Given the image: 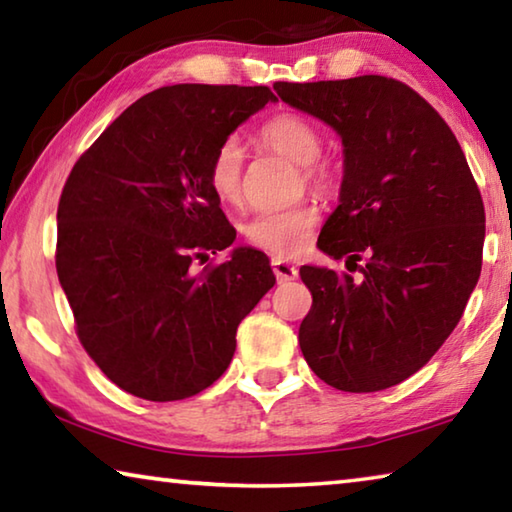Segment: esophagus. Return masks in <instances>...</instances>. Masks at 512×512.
I'll list each match as a JSON object with an SVG mask.
<instances>
[{"instance_id": "obj_1", "label": "esophagus", "mask_w": 512, "mask_h": 512, "mask_svg": "<svg viewBox=\"0 0 512 512\" xmlns=\"http://www.w3.org/2000/svg\"><path fill=\"white\" fill-rule=\"evenodd\" d=\"M271 266H273V273L277 277V282H289V280H296L298 277V268L289 264L287 259H280V257H273L271 259Z\"/></svg>"}]
</instances>
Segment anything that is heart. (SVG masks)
<instances>
[{"mask_svg":"<svg viewBox=\"0 0 512 512\" xmlns=\"http://www.w3.org/2000/svg\"><path fill=\"white\" fill-rule=\"evenodd\" d=\"M259 142L266 149L300 164L305 185L314 192H329L336 180L332 160L320 155L323 133L314 119L302 112H277L259 128ZM207 183L223 205L235 207L244 201V149L230 137L216 146L207 164ZM320 212L314 201H300L284 210H264L244 223V237L250 246L277 257L302 253L314 235Z\"/></svg>","mask_w":512,"mask_h":512,"instance_id":"b5f03b06","label":"heart"}]
</instances>
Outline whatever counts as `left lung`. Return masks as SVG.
Instances as JSON below:
<instances>
[{
  "label": "left lung",
  "instance_id": "left-lung-1",
  "mask_svg": "<svg viewBox=\"0 0 512 512\" xmlns=\"http://www.w3.org/2000/svg\"><path fill=\"white\" fill-rule=\"evenodd\" d=\"M273 88L345 146L341 203L318 248L358 275L300 268L311 291L300 350L339 391H384L418 372L463 316L481 275V192L452 128L406 83L366 74Z\"/></svg>",
  "mask_w": 512,
  "mask_h": 512
}]
</instances>
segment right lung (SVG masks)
I'll use <instances>...</instances> for the list:
<instances>
[{
	"label": "right lung",
	"mask_w": 512,
	"mask_h": 512,
	"mask_svg": "<svg viewBox=\"0 0 512 512\" xmlns=\"http://www.w3.org/2000/svg\"><path fill=\"white\" fill-rule=\"evenodd\" d=\"M268 101L266 85H167L121 112L69 171L58 280L81 345L121 391L151 402L205 391L230 366L239 323L275 284L253 248L195 268L237 239L207 164Z\"/></svg>",
	"instance_id": "right-lung-1"
}]
</instances>
